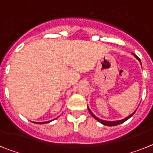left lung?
<instances>
[{"label": "left lung", "mask_w": 153, "mask_h": 153, "mask_svg": "<svg viewBox=\"0 0 153 153\" xmlns=\"http://www.w3.org/2000/svg\"><path fill=\"white\" fill-rule=\"evenodd\" d=\"M132 54H133L134 56H135V58H137V59L139 61V62H140V59H139V58H138V57L136 56V55H135V54H133V53H132ZM88 111H89L90 114H91V116H92L93 118H95V119H96L97 121H99V123H102V124L105 125V126H118V125H119V124H122V123H124V122H126V120H128V119H129V118H131V117H132V115H133L134 114H135V111H136V110H135V111H134V112H132V113L131 114V115H128V116L126 117V118H125V119H122V120H118V121H105V120H102V119H99L98 117L95 116V115H94V114H93L92 112H91V111L89 109V108H88Z\"/></svg>", "instance_id": "left-lung-1"}]
</instances>
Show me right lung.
<instances>
[{"mask_svg":"<svg viewBox=\"0 0 153 153\" xmlns=\"http://www.w3.org/2000/svg\"><path fill=\"white\" fill-rule=\"evenodd\" d=\"M52 120L51 121H48V122H42V123H38V124H46V123H49L50 122H51Z\"/></svg>","mask_w":153,"mask_h":153,"instance_id":"obj_1","label":"right lung"}]
</instances>
